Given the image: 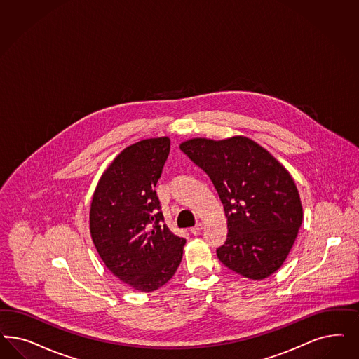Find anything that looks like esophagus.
<instances>
[{"instance_id":"34e87169","label":"esophagus","mask_w":359,"mask_h":359,"mask_svg":"<svg viewBox=\"0 0 359 359\" xmlns=\"http://www.w3.org/2000/svg\"><path fill=\"white\" fill-rule=\"evenodd\" d=\"M201 229H203V225H201V224H196L195 226H192V228L189 229V232H191L192 235H198V233L201 232Z\"/></svg>"}]
</instances>
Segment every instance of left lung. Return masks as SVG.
<instances>
[{"label":"left lung","instance_id":"1","mask_svg":"<svg viewBox=\"0 0 359 359\" xmlns=\"http://www.w3.org/2000/svg\"><path fill=\"white\" fill-rule=\"evenodd\" d=\"M187 156L210 176L228 219V238L217 248L231 271L262 280L280 269L296 241L302 205L284 165L245 136L189 139Z\"/></svg>","mask_w":359,"mask_h":359}]
</instances>
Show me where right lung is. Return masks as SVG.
<instances>
[{"label":"right lung","mask_w":359,"mask_h":359,"mask_svg":"<svg viewBox=\"0 0 359 359\" xmlns=\"http://www.w3.org/2000/svg\"><path fill=\"white\" fill-rule=\"evenodd\" d=\"M167 136L124 149L102 175L90 208V233L109 271L139 292H154L177 271L186 238L164 222L155 187L168 158Z\"/></svg>","instance_id":"obj_1"}]
</instances>
